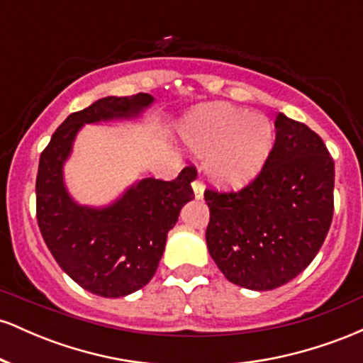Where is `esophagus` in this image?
I'll use <instances>...</instances> for the list:
<instances>
[{
	"mask_svg": "<svg viewBox=\"0 0 363 363\" xmlns=\"http://www.w3.org/2000/svg\"><path fill=\"white\" fill-rule=\"evenodd\" d=\"M193 193L196 199H203V196H205V186H203L198 179L193 182Z\"/></svg>",
	"mask_w": 363,
	"mask_h": 363,
	"instance_id": "1",
	"label": "esophagus"
}]
</instances>
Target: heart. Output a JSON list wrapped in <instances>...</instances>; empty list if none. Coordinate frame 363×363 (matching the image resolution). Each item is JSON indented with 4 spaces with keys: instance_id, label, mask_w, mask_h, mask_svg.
Listing matches in <instances>:
<instances>
[{
    "instance_id": "heart-1",
    "label": "heart",
    "mask_w": 363,
    "mask_h": 363,
    "mask_svg": "<svg viewBox=\"0 0 363 363\" xmlns=\"http://www.w3.org/2000/svg\"><path fill=\"white\" fill-rule=\"evenodd\" d=\"M179 135L196 155H208V177L225 189L251 184L274 145V128L266 116L222 102L187 112L179 123Z\"/></svg>"
}]
</instances>
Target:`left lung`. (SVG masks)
<instances>
[{
  "instance_id": "obj_1",
  "label": "left lung",
  "mask_w": 363,
  "mask_h": 363,
  "mask_svg": "<svg viewBox=\"0 0 363 363\" xmlns=\"http://www.w3.org/2000/svg\"><path fill=\"white\" fill-rule=\"evenodd\" d=\"M274 145L256 181L239 193L206 191V245L228 281L278 289L311 264L333 220L335 162L306 124L278 112Z\"/></svg>"
}]
</instances>
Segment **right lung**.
Wrapping results in <instances>:
<instances>
[{
    "label": "right lung",
    "instance_id": "right-lung-1",
    "mask_svg": "<svg viewBox=\"0 0 363 363\" xmlns=\"http://www.w3.org/2000/svg\"><path fill=\"white\" fill-rule=\"evenodd\" d=\"M153 104L150 94L99 99L69 114L40 153L35 182L40 234L62 272L99 297H126L152 280L169 230L194 199L196 176L186 167L170 182L140 177L111 203L94 206L69 193L65 165L85 124L141 119Z\"/></svg>",
    "mask_w": 363,
    "mask_h": 363
}]
</instances>
